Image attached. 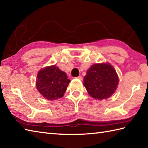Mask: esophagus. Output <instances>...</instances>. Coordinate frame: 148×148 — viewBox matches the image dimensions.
Here are the masks:
<instances>
[{
    "label": "esophagus",
    "instance_id": "obj_1",
    "mask_svg": "<svg viewBox=\"0 0 148 148\" xmlns=\"http://www.w3.org/2000/svg\"><path fill=\"white\" fill-rule=\"evenodd\" d=\"M77 79H79V80H83V77L81 76H79L78 77H77Z\"/></svg>",
    "mask_w": 148,
    "mask_h": 148
}]
</instances>
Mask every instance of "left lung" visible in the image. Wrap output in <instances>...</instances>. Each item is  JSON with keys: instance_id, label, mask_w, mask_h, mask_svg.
I'll return each mask as SVG.
<instances>
[{"instance_id": "1", "label": "left lung", "mask_w": 148, "mask_h": 148, "mask_svg": "<svg viewBox=\"0 0 148 148\" xmlns=\"http://www.w3.org/2000/svg\"><path fill=\"white\" fill-rule=\"evenodd\" d=\"M84 86L93 99L102 100L111 97L118 85L115 69L109 64H96L88 69L84 77Z\"/></svg>"}]
</instances>
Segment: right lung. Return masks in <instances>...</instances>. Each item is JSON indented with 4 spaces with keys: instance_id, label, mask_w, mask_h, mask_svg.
Listing matches in <instances>:
<instances>
[{
    "instance_id": "add662e5",
    "label": "right lung",
    "mask_w": 148,
    "mask_h": 148,
    "mask_svg": "<svg viewBox=\"0 0 148 148\" xmlns=\"http://www.w3.org/2000/svg\"><path fill=\"white\" fill-rule=\"evenodd\" d=\"M70 81L65 72L56 65H52L38 72L36 87L44 98L53 100L64 96Z\"/></svg>"
}]
</instances>
